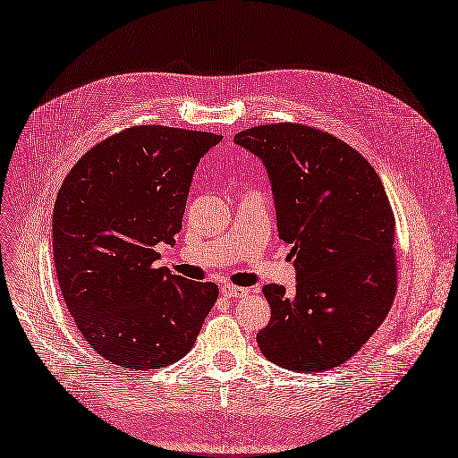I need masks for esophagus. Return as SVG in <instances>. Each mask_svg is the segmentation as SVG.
I'll return each mask as SVG.
<instances>
[{
	"mask_svg": "<svg viewBox=\"0 0 458 458\" xmlns=\"http://www.w3.org/2000/svg\"><path fill=\"white\" fill-rule=\"evenodd\" d=\"M220 293H223V294L228 296V298H242V296H245L249 291H247V289H242V286H235V284H232V283H223V284H220Z\"/></svg>",
	"mask_w": 458,
	"mask_h": 458,
	"instance_id": "1",
	"label": "esophagus"
}]
</instances>
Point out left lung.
Returning a JSON list of instances; mask_svg holds the SVG:
<instances>
[{"mask_svg":"<svg viewBox=\"0 0 458 458\" xmlns=\"http://www.w3.org/2000/svg\"><path fill=\"white\" fill-rule=\"evenodd\" d=\"M233 141L264 162L279 238L296 257L293 296L264 286L272 318L259 347L301 374L337 368L383 325L396 294V223L383 182L360 152L306 124L255 126Z\"/></svg>","mask_w":458,"mask_h":458,"instance_id":"left-lung-1","label":"left lung"}]
</instances>
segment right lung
I'll use <instances>...</instances> for the list:
<instances>
[{
    "label": "right lung",
    "instance_id": "1",
    "mask_svg": "<svg viewBox=\"0 0 458 458\" xmlns=\"http://www.w3.org/2000/svg\"><path fill=\"white\" fill-rule=\"evenodd\" d=\"M223 135L131 126L99 141L65 175L53 215L62 296L89 345L130 371L160 369L189 352L218 298L157 267L175 243L199 158Z\"/></svg>",
    "mask_w": 458,
    "mask_h": 458
}]
</instances>
